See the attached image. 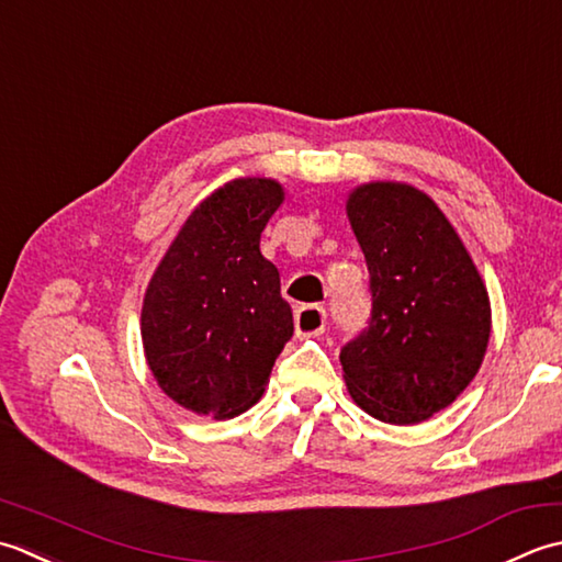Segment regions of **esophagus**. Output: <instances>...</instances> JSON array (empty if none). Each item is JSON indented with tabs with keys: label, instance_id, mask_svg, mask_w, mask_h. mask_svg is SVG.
Returning <instances> with one entry per match:
<instances>
[{
	"label": "esophagus",
	"instance_id": "esophagus-1",
	"mask_svg": "<svg viewBox=\"0 0 562 562\" xmlns=\"http://www.w3.org/2000/svg\"><path fill=\"white\" fill-rule=\"evenodd\" d=\"M327 325V313L323 305H301L295 311V335L315 337L323 335Z\"/></svg>",
	"mask_w": 562,
	"mask_h": 562
}]
</instances>
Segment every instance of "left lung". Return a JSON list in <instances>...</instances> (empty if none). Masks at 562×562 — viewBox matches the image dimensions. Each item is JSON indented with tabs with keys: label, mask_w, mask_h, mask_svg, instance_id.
I'll use <instances>...</instances> for the list:
<instances>
[{
	"label": "left lung",
	"mask_w": 562,
	"mask_h": 562,
	"mask_svg": "<svg viewBox=\"0 0 562 562\" xmlns=\"http://www.w3.org/2000/svg\"><path fill=\"white\" fill-rule=\"evenodd\" d=\"M347 217L371 273L369 329L341 349L347 391L387 425L449 407L485 359L492 311L449 217L405 181L349 191Z\"/></svg>",
	"instance_id": "left-lung-1"
}]
</instances>
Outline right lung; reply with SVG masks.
<instances>
[{"instance_id": "obj_1", "label": "right lung", "mask_w": 562, "mask_h": 562, "mask_svg": "<svg viewBox=\"0 0 562 562\" xmlns=\"http://www.w3.org/2000/svg\"><path fill=\"white\" fill-rule=\"evenodd\" d=\"M285 191L239 177L191 211L143 297L145 361L167 397L211 419L243 415L265 395L293 335L279 269L259 251Z\"/></svg>"}]
</instances>
